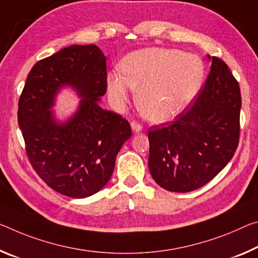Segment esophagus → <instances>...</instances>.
Instances as JSON below:
<instances>
[{"instance_id": "1", "label": "esophagus", "mask_w": 258, "mask_h": 258, "mask_svg": "<svg viewBox=\"0 0 258 258\" xmlns=\"http://www.w3.org/2000/svg\"><path fill=\"white\" fill-rule=\"evenodd\" d=\"M131 127H132V131L134 133H139V132H141V131H142V126L139 124L138 121L131 122Z\"/></svg>"}]
</instances>
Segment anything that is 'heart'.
Wrapping results in <instances>:
<instances>
[{
    "label": "heart",
    "mask_w": 258,
    "mask_h": 258,
    "mask_svg": "<svg viewBox=\"0 0 258 258\" xmlns=\"http://www.w3.org/2000/svg\"><path fill=\"white\" fill-rule=\"evenodd\" d=\"M120 72L107 77L110 99L120 107L139 88L138 103L155 122L174 119L189 108L206 75L202 59L178 49L147 48L126 55Z\"/></svg>",
    "instance_id": "1"
}]
</instances>
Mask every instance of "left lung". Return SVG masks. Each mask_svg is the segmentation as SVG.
Segmentation results:
<instances>
[{"mask_svg": "<svg viewBox=\"0 0 258 258\" xmlns=\"http://www.w3.org/2000/svg\"><path fill=\"white\" fill-rule=\"evenodd\" d=\"M208 58L210 73L191 108L148 131L150 174L166 190L187 193L204 186L238 148L239 83L224 60Z\"/></svg>", "mask_w": 258, "mask_h": 258, "instance_id": "left-lung-1", "label": "left lung"}]
</instances>
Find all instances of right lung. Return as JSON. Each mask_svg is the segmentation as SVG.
Listing matches in <instances>:
<instances>
[{"label":"right lung","instance_id":"add662e5","mask_svg":"<svg viewBox=\"0 0 258 258\" xmlns=\"http://www.w3.org/2000/svg\"><path fill=\"white\" fill-rule=\"evenodd\" d=\"M65 87L82 100L76 112L59 122L51 109ZM105 92V56L95 44L60 49L28 73L18 103L19 128L35 172L60 194L84 199L102 189L132 136L127 120L100 107Z\"/></svg>","mask_w":258,"mask_h":258}]
</instances>
